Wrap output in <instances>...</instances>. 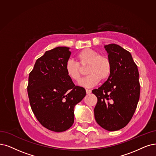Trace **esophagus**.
I'll return each mask as SVG.
<instances>
[{
    "instance_id": "obj_1",
    "label": "esophagus",
    "mask_w": 156,
    "mask_h": 156,
    "mask_svg": "<svg viewBox=\"0 0 156 156\" xmlns=\"http://www.w3.org/2000/svg\"><path fill=\"white\" fill-rule=\"evenodd\" d=\"M86 91L87 94H90V93H91V90H88V89H86Z\"/></svg>"
}]
</instances>
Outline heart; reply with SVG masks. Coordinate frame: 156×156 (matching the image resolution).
<instances>
[{
	"label": "heart",
	"mask_w": 156,
	"mask_h": 156,
	"mask_svg": "<svg viewBox=\"0 0 156 156\" xmlns=\"http://www.w3.org/2000/svg\"><path fill=\"white\" fill-rule=\"evenodd\" d=\"M77 62L72 59L67 60L65 64V72L67 76L73 80L79 81L83 76V69L87 68L89 74L79 82V85L90 88L101 80H106L111 75L112 63L110 58L105 55L100 54L92 48H84L76 55Z\"/></svg>",
	"instance_id": "1"
}]
</instances>
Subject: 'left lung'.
<instances>
[{
	"label": "left lung",
	"mask_w": 156,
	"mask_h": 156,
	"mask_svg": "<svg viewBox=\"0 0 156 156\" xmlns=\"http://www.w3.org/2000/svg\"><path fill=\"white\" fill-rule=\"evenodd\" d=\"M112 63L108 80L92 90L97 98L95 120L109 131L126 127L137 108L140 94L139 72L130 53L116 44L105 45Z\"/></svg>",
	"instance_id": "left-lung-1"
}]
</instances>
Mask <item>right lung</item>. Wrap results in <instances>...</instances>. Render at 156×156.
Returning a JSON list of instances; mask_svg holds the SVG:
<instances>
[{
    "mask_svg": "<svg viewBox=\"0 0 156 156\" xmlns=\"http://www.w3.org/2000/svg\"><path fill=\"white\" fill-rule=\"evenodd\" d=\"M58 47L36 60L29 76L28 96L31 109L41 125L54 132H63L74 122L73 109L86 96L65 72L71 52Z\"/></svg>",
    "mask_w": 156,
    "mask_h": 156,
    "instance_id": "obj_1",
    "label": "right lung"
}]
</instances>
